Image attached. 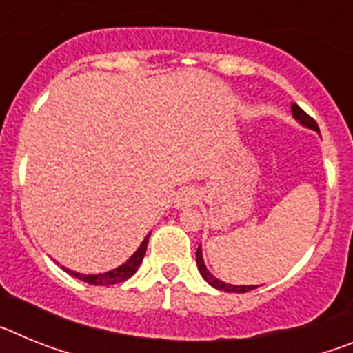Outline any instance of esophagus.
<instances>
[{
    "instance_id": "obj_1",
    "label": "esophagus",
    "mask_w": 353,
    "mask_h": 353,
    "mask_svg": "<svg viewBox=\"0 0 353 353\" xmlns=\"http://www.w3.org/2000/svg\"><path fill=\"white\" fill-rule=\"evenodd\" d=\"M198 203V192L194 189H182L174 198V207L176 208H187Z\"/></svg>"
}]
</instances>
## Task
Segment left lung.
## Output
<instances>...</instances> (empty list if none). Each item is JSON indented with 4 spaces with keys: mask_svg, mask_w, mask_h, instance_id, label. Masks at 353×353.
I'll return each instance as SVG.
<instances>
[{
    "mask_svg": "<svg viewBox=\"0 0 353 353\" xmlns=\"http://www.w3.org/2000/svg\"><path fill=\"white\" fill-rule=\"evenodd\" d=\"M292 114L302 127H307V129L316 130V132L320 134L316 121H314L310 114H305L297 104H292ZM196 263H198V270H199V274H201V277H203L208 285L214 286V288L224 290V292H235V293H245V292H251V290L256 288V285H230V283H224V281H221V279H217L214 274H210V270H208L207 265H205L203 252H201V245H199L198 251H196Z\"/></svg>",
    "mask_w": 353,
    "mask_h": 353,
    "instance_id": "8db88e82",
    "label": "left lung"
}]
</instances>
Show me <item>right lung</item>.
Here are the masks:
<instances>
[{"instance_id": "right-lung-1", "label": "right lung", "mask_w": 353, "mask_h": 353, "mask_svg": "<svg viewBox=\"0 0 353 353\" xmlns=\"http://www.w3.org/2000/svg\"><path fill=\"white\" fill-rule=\"evenodd\" d=\"M148 239H150V233L145 236V240L141 242L136 252H134L132 256L125 261V263H121L120 267L113 270H108V272H102V274H79L76 270H70L67 267H61L67 274L70 276L77 277L81 281L88 283V285H95V286H109V285H117V283L125 281L129 279L130 276L136 274V270L139 269V265H141L143 258H145V252H146V245H148Z\"/></svg>"}]
</instances>
